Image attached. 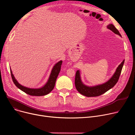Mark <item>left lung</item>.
I'll return each instance as SVG.
<instances>
[{
  "label": "left lung",
  "mask_w": 135,
  "mask_h": 135,
  "mask_svg": "<svg viewBox=\"0 0 135 135\" xmlns=\"http://www.w3.org/2000/svg\"><path fill=\"white\" fill-rule=\"evenodd\" d=\"M107 28L115 34L122 37L121 34H120L119 32L113 25L109 24L107 26ZM124 61L125 60H124L118 66L114 73L108 81L103 84L96 85L94 86H88L84 84L81 79L80 70H78L76 72L75 78V85L77 91L81 95L86 97H96L100 96L105 93V92L114 87L118 82L124 65Z\"/></svg>",
  "instance_id": "left-lung-1"
}]
</instances>
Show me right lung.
<instances>
[{
  "label": "right lung",
  "instance_id": "1",
  "mask_svg": "<svg viewBox=\"0 0 135 135\" xmlns=\"http://www.w3.org/2000/svg\"><path fill=\"white\" fill-rule=\"evenodd\" d=\"M62 63V61L60 60V61L55 64V65L53 66L52 68L51 73L49 75V79L47 82L44 85H43L42 87L39 88H30L22 85H21L16 79L15 76H14L13 74H12V72L11 69V68H10L12 79L15 85L19 89L25 92L27 94L35 96H44L49 94L54 89L57 78L58 75L61 70Z\"/></svg>",
  "mask_w": 135,
  "mask_h": 135
}]
</instances>
